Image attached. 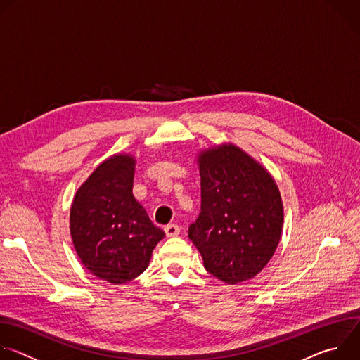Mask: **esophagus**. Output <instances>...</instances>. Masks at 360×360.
<instances>
[{
	"mask_svg": "<svg viewBox=\"0 0 360 360\" xmlns=\"http://www.w3.org/2000/svg\"><path fill=\"white\" fill-rule=\"evenodd\" d=\"M165 233L167 236H178L179 232H181V228L176 225V224H169L165 226Z\"/></svg>",
	"mask_w": 360,
	"mask_h": 360,
	"instance_id": "1",
	"label": "esophagus"
}]
</instances>
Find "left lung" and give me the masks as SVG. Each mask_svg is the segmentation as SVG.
Instances as JSON below:
<instances>
[{
	"label": "left lung",
	"instance_id": "left-lung-1",
	"mask_svg": "<svg viewBox=\"0 0 360 360\" xmlns=\"http://www.w3.org/2000/svg\"><path fill=\"white\" fill-rule=\"evenodd\" d=\"M200 214L189 239L203 266L228 285L258 275L282 236L283 202L272 175L233 143L198 153Z\"/></svg>",
	"mask_w": 360,
	"mask_h": 360
}]
</instances>
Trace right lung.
<instances>
[{
  "instance_id": "obj_1",
  "label": "right lung",
  "mask_w": 360,
  "mask_h": 360,
  "mask_svg": "<svg viewBox=\"0 0 360 360\" xmlns=\"http://www.w3.org/2000/svg\"><path fill=\"white\" fill-rule=\"evenodd\" d=\"M135 158L115 153L78 188L70 211V231L82 265L114 285L135 279L149 265L165 236L132 195Z\"/></svg>"
}]
</instances>
